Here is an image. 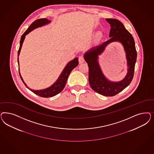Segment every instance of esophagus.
I'll return each instance as SVG.
<instances>
[{"label":"esophagus","mask_w":154,"mask_h":154,"mask_svg":"<svg viewBox=\"0 0 154 154\" xmlns=\"http://www.w3.org/2000/svg\"><path fill=\"white\" fill-rule=\"evenodd\" d=\"M78 60H79V62L80 64L82 63H83L85 62V58H84V57L83 55L79 56Z\"/></svg>","instance_id":"esophagus-1"}]
</instances>
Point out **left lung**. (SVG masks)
I'll list each match as a JSON object with an SVG mask.
<instances>
[{
    "instance_id": "1",
    "label": "left lung",
    "mask_w": 154,
    "mask_h": 154,
    "mask_svg": "<svg viewBox=\"0 0 154 154\" xmlns=\"http://www.w3.org/2000/svg\"><path fill=\"white\" fill-rule=\"evenodd\" d=\"M106 20L111 27L109 32L110 38L99 46L90 50L84 57L89 68L88 79L91 87L99 94L105 96H113L126 88L132 81L137 54L134 38L123 24L117 19H106ZM114 41H119L122 43L128 60V74L125 79L119 82H112L106 80L98 63V55L102 52L106 45Z\"/></svg>"
}]
</instances>
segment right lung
<instances>
[{
  "instance_id": "obj_1",
  "label": "right lung",
  "mask_w": 154,
  "mask_h": 154,
  "mask_svg": "<svg viewBox=\"0 0 154 154\" xmlns=\"http://www.w3.org/2000/svg\"><path fill=\"white\" fill-rule=\"evenodd\" d=\"M50 22V21L46 19H40L36 20L31 25H30V26L28 28V29L26 30L24 33V34L22 35V36L21 37V40H20V48L18 50V54H17L18 55V58H17L18 65H19V55L20 54V50L21 49L23 43L24 42V40L25 39V35H28L32 30L35 29V28H37L38 26H41L42 25L48 24V23H49ZM78 64H79V61H78V58H75L74 60L70 61L68 63V64L66 65L63 71H62L61 74L60 75V77L58 78V80L55 82L54 84H53L51 87H50L48 88L42 89V90H33V89H30L26 85L25 82H24V80L23 79V78L20 75V72H19V74H20V78L23 81V83L25 85V86L28 89H29L30 91H31L34 94H37L40 97L47 98V97L54 96L56 94H58L63 89V88H65V85H66L67 80V78L69 77V75L70 74V72L72 71V70L74 69L75 67H76L78 65Z\"/></svg>"
}]
</instances>
